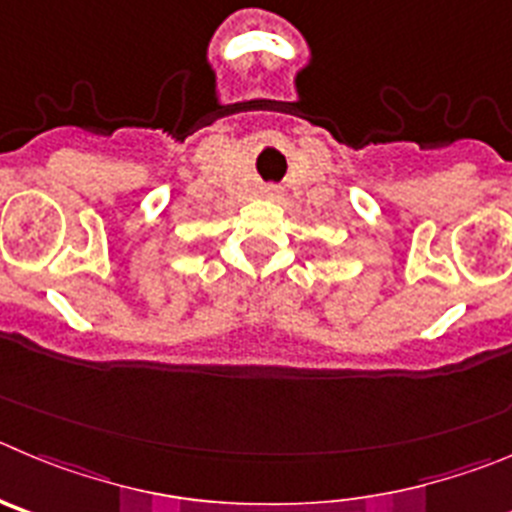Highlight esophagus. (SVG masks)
I'll return each instance as SVG.
<instances>
[{
  "label": "esophagus",
  "instance_id": "34e87169",
  "mask_svg": "<svg viewBox=\"0 0 512 512\" xmlns=\"http://www.w3.org/2000/svg\"><path fill=\"white\" fill-rule=\"evenodd\" d=\"M278 188H275V186H267L265 188V196H267V199H278Z\"/></svg>",
  "mask_w": 512,
  "mask_h": 512
}]
</instances>
